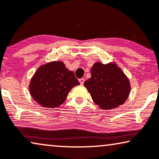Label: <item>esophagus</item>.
Masks as SVG:
<instances>
[{
  "label": "esophagus",
  "instance_id": "esophagus-1",
  "mask_svg": "<svg viewBox=\"0 0 159 159\" xmlns=\"http://www.w3.org/2000/svg\"><path fill=\"white\" fill-rule=\"evenodd\" d=\"M84 81H85V79H84V78H81V79H79V82H80V84H81V85H83V84H84Z\"/></svg>",
  "mask_w": 159,
  "mask_h": 159
}]
</instances>
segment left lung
I'll list each match as a JSON object with an SVG mask.
<instances>
[{"label":"left lung","instance_id":"1","mask_svg":"<svg viewBox=\"0 0 159 159\" xmlns=\"http://www.w3.org/2000/svg\"><path fill=\"white\" fill-rule=\"evenodd\" d=\"M91 75L84 85L97 105L108 110L124 103L130 93V83L115 64L97 62L92 66Z\"/></svg>","mask_w":159,"mask_h":159}]
</instances>
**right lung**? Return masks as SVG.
<instances>
[{
	"label": "right lung",
	"mask_w": 159,
	"mask_h": 159,
	"mask_svg": "<svg viewBox=\"0 0 159 159\" xmlns=\"http://www.w3.org/2000/svg\"><path fill=\"white\" fill-rule=\"evenodd\" d=\"M73 71L66 68L61 61H52L41 66L30 82L31 97L45 108L61 105L72 88L79 85Z\"/></svg>",
	"instance_id": "1"
}]
</instances>
